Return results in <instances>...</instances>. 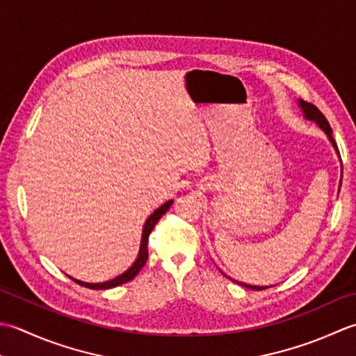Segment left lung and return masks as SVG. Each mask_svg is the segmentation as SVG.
<instances>
[{"label": "left lung", "instance_id": "obj_1", "mask_svg": "<svg viewBox=\"0 0 356 356\" xmlns=\"http://www.w3.org/2000/svg\"><path fill=\"white\" fill-rule=\"evenodd\" d=\"M298 106H300V108L302 111V117L306 118V120H309V121H314L315 124H316L318 127H320L325 135H327V138H329V141H330V144L333 146V149H335L337 154L339 155L337 144H335V141H333L330 124L327 122V120L324 118V115H323L320 111H318V108H316L314 104L306 103V101H302V99H298ZM339 159H341V158H339ZM341 170H343V165H341ZM341 178H343V175H341ZM339 186H341V183H339ZM221 273L226 275L224 272H221ZM226 277H227V275H226ZM227 278L232 280V281H235L234 278H230V277H227ZM235 282H238V284H241V286L248 287V289H252V290H263V289H267V286H252V284H244V282H239V281H235Z\"/></svg>", "mask_w": 356, "mask_h": 356}]
</instances>
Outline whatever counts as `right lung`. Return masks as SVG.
<instances>
[{"label": "right lung", "instance_id": "right-lung-1", "mask_svg": "<svg viewBox=\"0 0 356 356\" xmlns=\"http://www.w3.org/2000/svg\"><path fill=\"white\" fill-rule=\"evenodd\" d=\"M172 202H173V200L165 201L164 204L159 206V207L155 210V212L152 213V215L149 216V218L146 220V222H144L143 234H141V243H140V250H138V255H136V259L134 261V264L130 266L124 273H121V275H118V277H115L113 280H108V281H104V282H84V281H79V280L72 278V277H69V278H72L75 282H78L79 286L87 287V289H93V290L112 289V287H117V286L124 284V282H127V281H130V280H134V278L136 277V275H138V272H140V270L143 269L144 264H146V261H147V257H149L147 241H149L150 232L154 230L155 224L159 221V218H161V216L170 209Z\"/></svg>", "mask_w": 356, "mask_h": 356}]
</instances>
